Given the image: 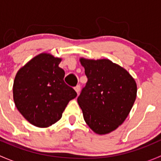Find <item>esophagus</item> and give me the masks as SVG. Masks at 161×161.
I'll return each mask as SVG.
<instances>
[{
  "label": "esophagus",
  "mask_w": 161,
  "mask_h": 161,
  "mask_svg": "<svg viewBox=\"0 0 161 161\" xmlns=\"http://www.w3.org/2000/svg\"><path fill=\"white\" fill-rule=\"evenodd\" d=\"M75 90L76 91V92H77V93H79V91H80V86L79 85L76 86L75 87Z\"/></svg>",
  "instance_id": "1"
}]
</instances>
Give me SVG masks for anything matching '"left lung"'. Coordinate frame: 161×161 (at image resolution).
<instances>
[{"instance_id": "left-lung-1", "label": "left lung", "mask_w": 161, "mask_h": 161, "mask_svg": "<svg viewBox=\"0 0 161 161\" xmlns=\"http://www.w3.org/2000/svg\"><path fill=\"white\" fill-rule=\"evenodd\" d=\"M79 61L88 79L77 99L84 120L97 134H108L129 115L136 98V82L127 70L108 59Z\"/></svg>"}]
</instances>
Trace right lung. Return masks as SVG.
<instances>
[{"label": "right lung", "instance_id": "obj_1", "mask_svg": "<svg viewBox=\"0 0 161 161\" xmlns=\"http://www.w3.org/2000/svg\"><path fill=\"white\" fill-rule=\"evenodd\" d=\"M61 58L42 53L18 71L13 99L18 111L34 126L47 128L59 121L77 93L64 82Z\"/></svg>", "mask_w": 161, "mask_h": 161}]
</instances>
